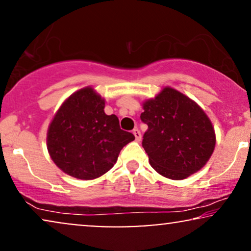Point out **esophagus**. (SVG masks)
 <instances>
[{"mask_svg":"<svg viewBox=\"0 0 251 251\" xmlns=\"http://www.w3.org/2000/svg\"><path fill=\"white\" fill-rule=\"evenodd\" d=\"M134 135H135V140H136V142H140L141 141V138H142V135H141V131L138 130L137 128H135L134 129Z\"/></svg>","mask_w":251,"mask_h":251,"instance_id":"esophagus-1","label":"esophagus"}]
</instances>
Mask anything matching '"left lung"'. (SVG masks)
Returning a JSON list of instances; mask_svg holds the SVG:
<instances>
[{
    "label": "left lung",
    "instance_id": "obj_1",
    "mask_svg": "<svg viewBox=\"0 0 251 251\" xmlns=\"http://www.w3.org/2000/svg\"><path fill=\"white\" fill-rule=\"evenodd\" d=\"M142 122L145 152L151 166L164 177L181 180L202 168L215 147L212 122L190 98L165 87L145 101Z\"/></svg>",
    "mask_w": 251,
    "mask_h": 251
}]
</instances>
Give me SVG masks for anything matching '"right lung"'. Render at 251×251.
I'll use <instances>...</instances> for the list:
<instances>
[{"mask_svg":"<svg viewBox=\"0 0 251 251\" xmlns=\"http://www.w3.org/2000/svg\"><path fill=\"white\" fill-rule=\"evenodd\" d=\"M104 100L91 87L61 104L48 131V150L55 165L74 178L91 180L113 168L123 147L135 140L106 115Z\"/></svg>","mask_w":251,"mask_h":251,"instance_id":"right-lung-1","label":"right lung"}]
</instances>
